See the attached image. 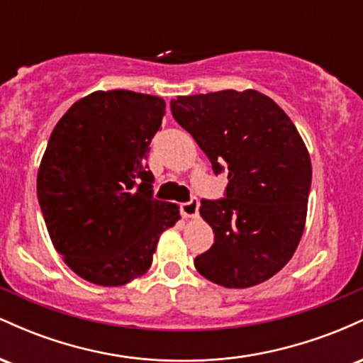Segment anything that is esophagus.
I'll use <instances>...</instances> for the list:
<instances>
[{
	"label": "esophagus",
	"instance_id": "obj_1",
	"mask_svg": "<svg viewBox=\"0 0 363 363\" xmlns=\"http://www.w3.org/2000/svg\"><path fill=\"white\" fill-rule=\"evenodd\" d=\"M199 211V203L196 198H191L189 201L182 203L181 205V215L184 216V218H193V216L198 215Z\"/></svg>",
	"mask_w": 363,
	"mask_h": 363
}]
</instances>
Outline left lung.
<instances>
[{
    "label": "left lung",
    "mask_w": 363,
    "mask_h": 363,
    "mask_svg": "<svg viewBox=\"0 0 363 363\" xmlns=\"http://www.w3.org/2000/svg\"><path fill=\"white\" fill-rule=\"evenodd\" d=\"M170 111L228 179L223 198L201 199L215 242L196 269L227 289L266 281L294 256L306 225L312 167L297 128L256 90L177 97Z\"/></svg>",
    "instance_id": "left-lung-1"
}]
</instances>
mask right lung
I'll return each instance as SVG.
<instances>
[{
  "mask_svg": "<svg viewBox=\"0 0 363 363\" xmlns=\"http://www.w3.org/2000/svg\"><path fill=\"white\" fill-rule=\"evenodd\" d=\"M164 99L129 90L74 102L49 138L37 198L49 235L83 280L119 286L147 273L179 208L153 198L147 153Z\"/></svg>",
  "mask_w": 363,
  "mask_h": 363,
  "instance_id": "1",
  "label": "right lung"
}]
</instances>
